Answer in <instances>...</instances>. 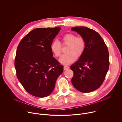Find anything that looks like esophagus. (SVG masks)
I'll use <instances>...</instances> for the list:
<instances>
[{"label":"esophagus","instance_id":"1","mask_svg":"<svg viewBox=\"0 0 122 122\" xmlns=\"http://www.w3.org/2000/svg\"><path fill=\"white\" fill-rule=\"evenodd\" d=\"M69 68V67L67 66H64V70H67V69H68Z\"/></svg>","mask_w":122,"mask_h":122}]
</instances>
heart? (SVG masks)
Here are the masks:
<instances>
[{"mask_svg": "<svg viewBox=\"0 0 122 122\" xmlns=\"http://www.w3.org/2000/svg\"><path fill=\"white\" fill-rule=\"evenodd\" d=\"M61 44L57 41H54L51 45V53L56 57L60 56L62 46L67 45L66 54L63 55L59 59L60 63L68 65L74 62L76 58L80 57L84 53L86 47V41L82 37H77L73 33H68L64 35L61 39Z\"/></svg>", "mask_w": 122, "mask_h": 122, "instance_id": "1", "label": "heart"}]
</instances>
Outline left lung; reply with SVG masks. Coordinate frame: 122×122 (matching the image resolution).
<instances>
[{
  "label": "left lung",
  "mask_w": 122,
  "mask_h": 122,
  "mask_svg": "<svg viewBox=\"0 0 122 122\" xmlns=\"http://www.w3.org/2000/svg\"><path fill=\"white\" fill-rule=\"evenodd\" d=\"M86 41L83 54L71 66L74 75L71 82L82 93H89L98 88L105 80L109 70L108 49L100 35L93 29L84 26L71 28Z\"/></svg>",
  "instance_id": "1"
}]
</instances>
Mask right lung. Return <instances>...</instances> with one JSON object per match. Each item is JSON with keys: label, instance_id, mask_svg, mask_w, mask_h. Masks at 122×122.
<instances>
[{"label": "right lung", "instance_id": "obj_1", "mask_svg": "<svg viewBox=\"0 0 122 122\" xmlns=\"http://www.w3.org/2000/svg\"><path fill=\"white\" fill-rule=\"evenodd\" d=\"M61 28L34 29L22 39L17 49L16 76L25 89L39 97L50 95L63 66L53 56L51 45Z\"/></svg>", "mask_w": 122, "mask_h": 122}]
</instances>
